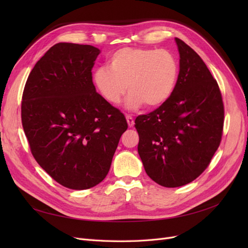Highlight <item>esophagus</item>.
I'll list each match as a JSON object with an SVG mask.
<instances>
[{
  "label": "esophagus",
  "instance_id": "obj_1",
  "mask_svg": "<svg viewBox=\"0 0 248 248\" xmlns=\"http://www.w3.org/2000/svg\"><path fill=\"white\" fill-rule=\"evenodd\" d=\"M126 121H127V124H128L129 127H133L134 125V120L131 116H126Z\"/></svg>",
  "mask_w": 248,
  "mask_h": 248
}]
</instances>
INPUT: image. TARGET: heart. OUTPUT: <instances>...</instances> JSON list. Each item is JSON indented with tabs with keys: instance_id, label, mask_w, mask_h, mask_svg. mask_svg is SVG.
Instances as JSON below:
<instances>
[{
	"instance_id": "heart-1",
	"label": "heart",
	"mask_w": 248,
	"mask_h": 248,
	"mask_svg": "<svg viewBox=\"0 0 248 248\" xmlns=\"http://www.w3.org/2000/svg\"><path fill=\"white\" fill-rule=\"evenodd\" d=\"M107 67L93 74L100 95L116 106L128 90L125 107L137 109L142 104L156 108L174 93L179 77L177 57L169 49L124 47L112 54Z\"/></svg>"
}]
</instances>
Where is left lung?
Here are the masks:
<instances>
[{
	"label": "left lung",
	"mask_w": 248,
	"mask_h": 248,
	"mask_svg": "<svg viewBox=\"0 0 248 248\" xmlns=\"http://www.w3.org/2000/svg\"><path fill=\"white\" fill-rule=\"evenodd\" d=\"M175 41L180 70L174 93L158 108L136 119L142 166L164 187L188 184L206 170L219 147L224 118L211 72L190 46Z\"/></svg>",
	"instance_id": "obj_1"
}]
</instances>
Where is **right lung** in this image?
<instances>
[{"label":"right lung","mask_w":248,"mask_h":248,"mask_svg":"<svg viewBox=\"0 0 248 248\" xmlns=\"http://www.w3.org/2000/svg\"><path fill=\"white\" fill-rule=\"evenodd\" d=\"M100 49L60 42L36 63L27 79L21 122L32 154L58 183L82 190L107 177L124 115L96 92L94 61Z\"/></svg>","instance_id":"right-lung-1"}]
</instances>
